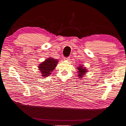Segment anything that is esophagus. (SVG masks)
Masks as SVG:
<instances>
[{
	"mask_svg": "<svg viewBox=\"0 0 126 126\" xmlns=\"http://www.w3.org/2000/svg\"><path fill=\"white\" fill-rule=\"evenodd\" d=\"M64 60H69V57H65V58H64Z\"/></svg>",
	"mask_w": 126,
	"mask_h": 126,
	"instance_id": "esophagus-1",
	"label": "esophagus"
}]
</instances>
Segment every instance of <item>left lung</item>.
Here are the masks:
<instances>
[{"label":"left lung","mask_w":126,"mask_h":126,"mask_svg":"<svg viewBox=\"0 0 126 126\" xmlns=\"http://www.w3.org/2000/svg\"><path fill=\"white\" fill-rule=\"evenodd\" d=\"M77 70H79V78H82V77H83V76L84 75H85V74L87 73V72L88 71H87V69L83 67V65H80L79 66V67H77Z\"/></svg>","instance_id":"obj_1"}]
</instances>
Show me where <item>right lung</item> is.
<instances>
[{"label":"right lung","instance_id":"obj_1","mask_svg":"<svg viewBox=\"0 0 126 126\" xmlns=\"http://www.w3.org/2000/svg\"><path fill=\"white\" fill-rule=\"evenodd\" d=\"M58 62L57 60L50 57L40 64L38 68L42 74V76L44 77L50 76L51 72L56 67Z\"/></svg>","mask_w":126,"mask_h":126}]
</instances>
